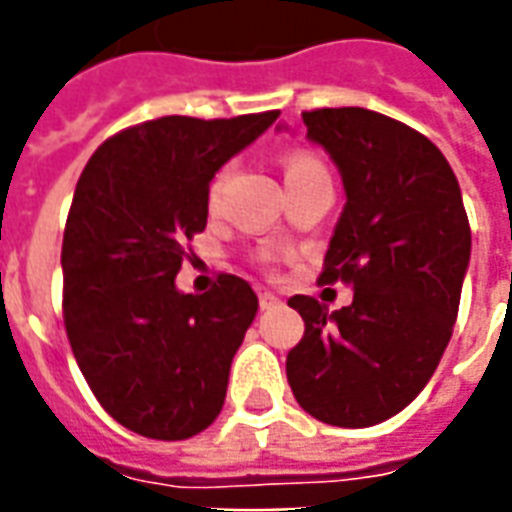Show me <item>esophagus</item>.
Returning a JSON list of instances; mask_svg holds the SVG:
<instances>
[{
  "label": "esophagus",
  "instance_id": "1",
  "mask_svg": "<svg viewBox=\"0 0 512 512\" xmlns=\"http://www.w3.org/2000/svg\"><path fill=\"white\" fill-rule=\"evenodd\" d=\"M260 310H274V307H279L282 301H279V296H274L271 290H260Z\"/></svg>",
  "mask_w": 512,
  "mask_h": 512
}]
</instances>
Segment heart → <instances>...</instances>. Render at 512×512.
I'll list each match as a JSON object with an SVG mask.
<instances>
[{
	"label": "heart",
	"mask_w": 512,
	"mask_h": 512,
	"mask_svg": "<svg viewBox=\"0 0 512 512\" xmlns=\"http://www.w3.org/2000/svg\"><path fill=\"white\" fill-rule=\"evenodd\" d=\"M310 167H321V161H318L315 156H310V153H290V156L285 158V178H288V175H296V172H301V169H310ZM224 183H227V169H219V172L213 175L211 186H208V202H211V205H216V202H219V197H222Z\"/></svg>",
	"instance_id": "heart-1"
}]
</instances>
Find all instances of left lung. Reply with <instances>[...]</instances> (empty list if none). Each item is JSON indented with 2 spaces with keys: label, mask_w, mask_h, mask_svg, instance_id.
<instances>
[{
  "label": "left lung",
  "mask_w": 512,
  "mask_h": 512,
  "mask_svg": "<svg viewBox=\"0 0 512 512\" xmlns=\"http://www.w3.org/2000/svg\"><path fill=\"white\" fill-rule=\"evenodd\" d=\"M301 117L345 186L321 282L354 285V301L334 312L312 296L288 301L304 318L288 384L326 425L370 428L403 411L439 367L472 230L458 178L428 136L362 106Z\"/></svg>",
  "instance_id": "1"
}]
</instances>
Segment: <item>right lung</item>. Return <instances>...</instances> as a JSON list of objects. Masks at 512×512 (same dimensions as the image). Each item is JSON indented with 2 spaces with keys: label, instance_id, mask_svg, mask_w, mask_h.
Returning <instances> with one entry per match:
<instances>
[{
  "label": "right lung",
  "instance_id": "obj_1",
  "mask_svg": "<svg viewBox=\"0 0 512 512\" xmlns=\"http://www.w3.org/2000/svg\"><path fill=\"white\" fill-rule=\"evenodd\" d=\"M277 117L147 120L106 139L76 183L62 238L65 332L98 403L139 436L191 439L222 411L255 290L222 274L194 296L175 277L208 222L213 175Z\"/></svg>",
  "mask_w": 512,
  "mask_h": 512
}]
</instances>
